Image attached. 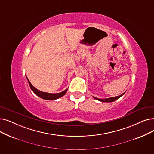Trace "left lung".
<instances>
[{"instance_id":"8db88e82","label":"left lung","mask_w":154,"mask_h":154,"mask_svg":"<svg viewBox=\"0 0 154 154\" xmlns=\"http://www.w3.org/2000/svg\"><path fill=\"white\" fill-rule=\"evenodd\" d=\"M125 94V92L123 94H122L119 95L118 96H116V97H109V98H106V99H99V98H97V97H93L95 99H97L98 100V101H101V102H106V103H111V102H113L116 101V100H117L118 99H119L120 97H122L123 94Z\"/></svg>"}]
</instances>
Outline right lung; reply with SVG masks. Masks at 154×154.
Here are the masks:
<instances>
[{"mask_svg": "<svg viewBox=\"0 0 154 154\" xmlns=\"http://www.w3.org/2000/svg\"><path fill=\"white\" fill-rule=\"evenodd\" d=\"M26 78H27V79H28L29 85L30 86V88L32 90V91L34 92L36 95L39 96V97H41V98H42L43 99H45V100H50V101H52V100L57 99L60 97L63 96L65 94V93L66 92V91H67V90H68V89H65V91H63L61 92L56 93V94H51V93H48V92H45L40 91L38 89H37L36 88H35V87L31 84V83L29 82V81L28 80L27 77H26Z\"/></svg>", "mask_w": 154, "mask_h": 154, "instance_id": "obj_1", "label": "right lung"}]
</instances>
